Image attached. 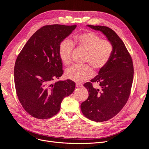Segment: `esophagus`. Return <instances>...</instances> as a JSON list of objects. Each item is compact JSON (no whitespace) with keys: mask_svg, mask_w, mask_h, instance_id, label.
Segmentation results:
<instances>
[{"mask_svg":"<svg viewBox=\"0 0 149 149\" xmlns=\"http://www.w3.org/2000/svg\"><path fill=\"white\" fill-rule=\"evenodd\" d=\"M76 87L78 88H81V87H83V85H82L81 84H79V83H76Z\"/></svg>","mask_w":149,"mask_h":149,"instance_id":"34e87169","label":"esophagus"}]
</instances>
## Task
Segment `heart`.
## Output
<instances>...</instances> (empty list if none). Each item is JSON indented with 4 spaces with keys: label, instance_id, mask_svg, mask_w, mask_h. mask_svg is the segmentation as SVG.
<instances>
[{
    "label": "heart",
    "instance_id": "heart-1",
    "mask_svg": "<svg viewBox=\"0 0 149 149\" xmlns=\"http://www.w3.org/2000/svg\"><path fill=\"white\" fill-rule=\"evenodd\" d=\"M74 44L79 49L88 51L85 62L89 63L97 70L104 68L109 63L113 52V45L109 40L102 39L96 33L86 31L74 36L71 41L65 39L59 47V57L65 65L72 61ZM94 73L89 65H76L66 71L65 75L69 79L81 82L91 78Z\"/></svg>",
    "mask_w": 149,
    "mask_h": 149
}]
</instances>
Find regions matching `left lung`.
Returning <instances> with one entry per match:
<instances>
[{
  "label": "left lung",
  "instance_id": "1",
  "mask_svg": "<svg viewBox=\"0 0 149 149\" xmlns=\"http://www.w3.org/2000/svg\"><path fill=\"white\" fill-rule=\"evenodd\" d=\"M100 31L113 45L111 58L99 74L84 84L88 89V99L81 105L83 115L88 119L102 122L116 116L129 99L134 76L131 56L118 36L111 28L104 26L88 25ZM98 84L99 88L93 87Z\"/></svg>",
  "mask_w": 149,
  "mask_h": 149
}]
</instances>
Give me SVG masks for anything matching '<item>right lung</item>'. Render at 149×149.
Returning a JSON list of instances; mask_svg holds the SVG:
<instances>
[{"label":"right lung","instance_id":"1","mask_svg":"<svg viewBox=\"0 0 149 149\" xmlns=\"http://www.w3.org/2000/svg\"><path fill=\"white\" fill-rule=\"evenodd\" d=\"M76 25H45L24 45L14 68L15 86L18 100L26 111L38 119L54 116L61 102L73 93V81H57L63 73L58 50L61 42Z\"/></svg>","mask_w":149,"mask_h":149}]
</instances>
